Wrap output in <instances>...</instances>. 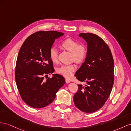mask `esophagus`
Returning <instances> with one entry per match:
<instances>
[{
  "label": "esophagus",
  "mask_w": 131,
  "mask_h": 131,
  "mask_svg": "<svg viewBox=\"0 0 131 131\" xmlns=\"http://www.w3.org/2000/svg\"><path fill=\"white\" fill-rule=\"evenodd\" d=\"M65 81H66V83H70V81L69 79H68V78H66Z\"/></svg>",
  "instance_id": "34e87169"
}]
</instances>
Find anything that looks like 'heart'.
Instances as JSON below:
<instances>
[{"instance_id": "1", "label": "heart", "mask_w": 131, "mask_h": 131, "mask_svg": "<svg viewBox=\"0 0 131 131\" xmlns=\"http://www.w3.org/2000/svg\"><path fill=\"white\" fill-rule=\"evenodd\" d=\"M61 46L65 49L72 53V60L77 62L81 63L85 59L87 55V47L85 44H78V42L72 38H67L63 41ZM49 57L53 62L58 61V50L55 47H52L49 50ZM74 63L63 65L57 69V72L61 75L70 77L76 69Z\"/></svg>"}]
</instances>
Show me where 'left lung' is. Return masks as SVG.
Segmentation results:
<instances>
[{"label": "left lung", "instance_id": "left-lung-1", "mask_svg": "<svg viewBox=\"0 0 131 131\" xmlns=\"http://www.w3.org/2000/svg\"><path fill=\"white\" fill-rule=\"evenodd\" d=\"M79 37L87 42L88 52L74 76L87 84L78 85L73 102L81 111L91 113L102 107L110 94L114 82V62L109 47L98 36L81 33Z\"/></svg>", "mask_w": 131, "mask_h": 131}]
</instances>
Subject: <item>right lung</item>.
<instances>
[{
	"instance_id": "add662e5",
	"label": "right lung",
	"mask_w": 131,
	"mask_h": 131,
	"mask_svg": "<svg viewBox=\"0 0 131 131\" xmlns=\"http://www.w3.org/2000/svg\"><path fill=\"white\" fill-rule=\"evenodd\" d=\"M57 31H38L26 39L18 52L15 80L22 99L28 105L42 108L53 102L59 89L65 83L59 74L44 80L54 71L49 50L55 39L63 36Z\"/></svg>"
}]
</instances>
